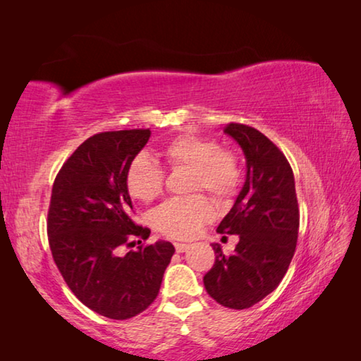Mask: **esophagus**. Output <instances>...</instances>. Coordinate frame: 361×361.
I'll list each match as a JSON object with an SVG mask.
<instances>
[{
    "label": "esophagus",
    "mask_w": 361,
    "mask_h": 361,
    "mask_svg": "<svg viewBox=\"0 0 361 361\" xmlns=\"http://www.w3.org/2000/svg\"><path fill=\"white\" fill-rule=\"evenodd\" d=\"M188 248H189L188 243H183V242H176V243H175V250H176V252H178V253L186 252Z\"/></svg>",
    "instance_id": "esophagus-1"
}]
</instances>
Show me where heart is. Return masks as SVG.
I'll use <instances>...</instances> for the list:
<instances>
[{
  "label": "heart",
  "instance_id": "1",
  "mask_svg": "<svg viewBox=\"0 0 361 361\" xmlns=\"http://www.w3.org/2000/svg\"><path fill=\"white\" fill-rule=\"evenodd\" d=\"M162 156L172 170L186 169L191 172L189 191L205 189L216 199H228L239 186V166L231 152L221 149L215 140L192 135L173 138ZM127 191L133 199L149 204L162 194L164 173L154 161L137 156L126 172ZM213 216V205L202 194L191 197H175L152 212V224L161 234L172 239H189Z\"/></svg>",
  "mask_w": 361,
  "mask_h": 361
}]
</instances>
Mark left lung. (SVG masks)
I'll list each match as a JSON object with an SVG mask.
<instances>
[{"instance_id": "obj_1", "label": "left lung", "mask_w": 361, "mask_h": 361, "mask_svg": "<svg viewBox=\"0 0 361 361\" xmlns=\"http://www.w3.org/2000/svg\"><path fill=\"white\" fill-rule=\"evenodd\" d=\"M223 132L242 148L247 175L216 231L239 235V243L231 256L212 243L216 258L204 285L224 307L248 309L277 288L295 255L299 229L295 176L283 152L259 130L228 124Z\"/></svg>"}]
</instances>
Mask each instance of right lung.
I'll return each instance as SVG.
<instances>
[{
  "instance_id": "obj_1",
  "label": "right lung",
  "mask_w": 361,
  "mask_h": 361,
  "mask_svg": "<svg viewBox=\"0 0 361 361\" xmlns=\"http://www.w3.org/2000/svg\"><path fill=\"white\" fill-rule=\"evenodd\" d=\"M149 137V129L97 133L68 157L52 186L47 235L54 261L79 301L113 320L148 309L175 253L167 240L121 253L151 232L132 221L126 186L127 167Z\"/></svg>"
}]
</instances>
